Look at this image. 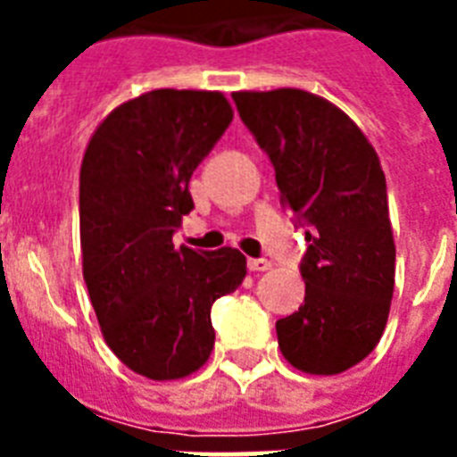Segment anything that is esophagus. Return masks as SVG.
Instances as JSON below:
<instances>
[{
    "label": "esophagus",
    "instance_id": "34e87169",
    "mask_svg": "<svg viewBox=\"0 0 457 457\" xmlns=\"http://www.w3.org/2000/svg\"><path fill=\"white\" fill-rule=\"evenodd\" d=\"M246 265H249L251 272H265L272 268V263L268 261V258H249V261H246Z\"/></svg>",
    "mask_w": 457,
    "mask_h": 457
}]
</instances>
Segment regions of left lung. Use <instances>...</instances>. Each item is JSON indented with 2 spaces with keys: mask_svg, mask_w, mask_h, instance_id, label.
<instances>
[{
  "mask_svg": "<svg viewBox=\"0 0 457 457\" xmlns=\"http://www.w3.org/2000/svg\"><path fill=\"white\" fill-rule=\"evenodd\" d=\"M232 99L270 158L282 206L305 228V299L275 325L282 355L311 375H339L372 353L394 296L396 246L379 158L322 96L285 87Z\"/></svg>",
  "mask_w": 457,
  "mask_h": 457,
  "instance_id": "obj_1",
  "label": "left lung"
}]
</instances>
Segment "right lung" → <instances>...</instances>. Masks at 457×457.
Returning a JSON list of instances; mask_svg holds the SVG:
<instances>
[{
  "instance_id": "obj_1",
  "label": "right lung",
  "mask_w": 457,
  "mask_h": 457,
  "mask_svg": "<svg viewBox=\"0 0 457 457\" xmlns=\"http://www.w3.org/2000/svg\"><path fill=\"white\" fill-rule=\"evenodd\" d=\"M232 123L220 92L154 89L120 104L80 168L82 275L109 348L142 377L196 372L213 351L211 305L246 275L237 249L172 246L189 179Z\"/></svg>"
}]
</instances>
